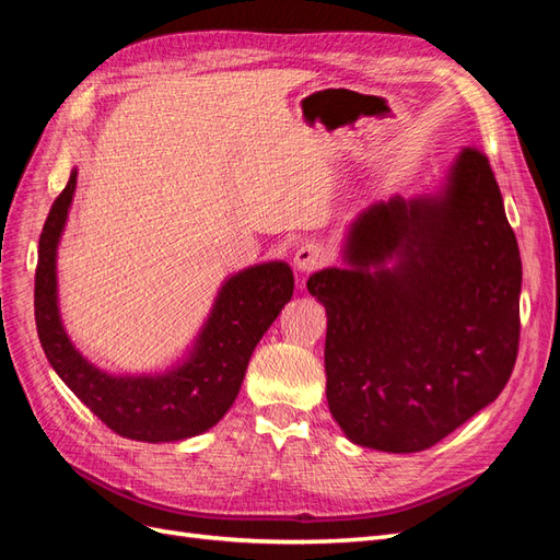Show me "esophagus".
I'll use <instances>...</instances> for the list:
<instances>
[{
  "mask_svg": "<svg viewBox=\"0 0 560 560\" xmlns=\"http://www.w3.org/2000/svg\"><path fill=\"white\" fill-rule=\"evenodd\" d=\"M325 264H327V252H325V247H319L315 243L301 245L294 252V268L299 270V273H313V270L322 268Z\"/></svg>",
  "mask_w": 560,
  "mask_h": 560,
  "instance_id": "34e87169",
  "label": "esophagus"
}]
</instances>
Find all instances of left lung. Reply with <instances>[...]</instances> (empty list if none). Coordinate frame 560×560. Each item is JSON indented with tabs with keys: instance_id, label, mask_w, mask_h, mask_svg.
I'll return each mask as SVG.
<instances>
[{
	"instance_id": "obj_1",
	"label": "left lung",
	"mask_w": 560,
	"mask_h": 560,
	"mask_svg": "<svg viewBox=\"0 0 560 560\" xmlns=\"http://www.w3.org/2000/svg\"><path fill=\"white\" fill-rule=\"evenodd\" d=\"M327 311V401L352 444L418 453L493 404L518 350L521 254L488 159L463 149L432 194L352 219Z\"/></svg>"
}]
</instances>
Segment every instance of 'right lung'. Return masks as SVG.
I'll return each mask as SVG.
<instances>
[{"instance_id":"obj_1","label":"right lung","mask_w":560,"mask_h":560,"mask_svg":"<svg viewBox=\"0 0 560 560\" xmlns=\"http://www.w3.org/2000/svg\"><path fill=\"white\" fill-rule=\"evenodd\" d=\"M77 175L72 167L39 238L35 319L46 360L116 434L163 444L208 432L233 406L254 348L294 294L290 264L264 261L229 276L191 346L171 366L149 374H112L83 358L60 315L58 245L74 200Z\"/></svg>"}]
</instances>
